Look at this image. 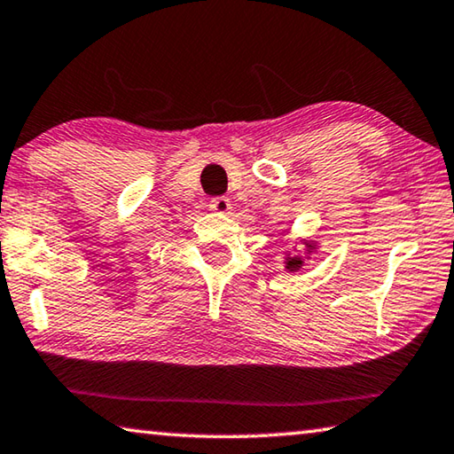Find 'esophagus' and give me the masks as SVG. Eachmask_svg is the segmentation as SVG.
Here are the masks:
<instances>
[{
	"label": "esophagus",
	"mask_w": 454,
	"mask_h": 454,
	"mask_svg": "<svg viewBox=\"0 0 454 454\" xmlns=\"http://www.w3.org/2000/svg\"><path fill=\"white\" fill-rule=\"evenodd\" d=\"M210 210L215 212V214H230V210H232V204H230V200L220 196V198H212L210 200Z\"/></svg>",
	"instance_id": "obj_1"
}]
</instances>
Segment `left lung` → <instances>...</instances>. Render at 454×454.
Wrapping results in <instances>:
<instances>
[{
  "label": "left lung",
  "mask_w": 454,
  "mask_h": 454,
  "mask_svg": "<svg viewBox=\"0 0 454 454\" xmlns=\"http://www.w3.org/2000/svg\"><path fill=\"white\" fill-rule=\"evenodd\" d=\"M307 250H309V253H311L313 244L307 242ZM301 266H303V258H301V256H286L285 258V269L289 270V272H297Z\"/></svg>",
  "instance_id": "1"
}]
</instances>
